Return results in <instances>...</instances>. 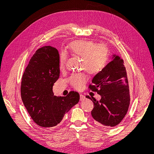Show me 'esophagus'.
<instances>
[{
	"label": "esophagus",
	"instance_id": "esophagus-1",
	"mask_svg": "<svg viewBox=\"0 0 154 154\" xmlns=\"http://www.w3.org/2000/svg\"><path fill=\"white\" fill-rule=\"evenodd\" d=\"M85 97L83 94L80 95V100H84L85 99Z\"/></svg>",
	"mask_w": 154,
	"mask_h": 154
}]
</instances>
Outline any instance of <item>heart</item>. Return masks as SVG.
Masks as SVG:
<instances>
[{"label":"heart","mask_w":154,"mask_h":154,"mask_svg":"<svg viewBox=\"0 0 154 154\" xmlns=\"http://www.w3.org/2000/svg\"><path fill=\"white\" fill-rule=\"evenodd\" d=\"M69 51L72 55L82 57V68L91 75L99 74L106 67L109 59V52L106 45H97L91 40H79L73 42L69 45ZM67 59L66 53L62 52L59 57L60 70L66 67ZM86 80L87 75L84 73L72 74L69 78L71 85L77 89L82 87Z\"/></svg>","instance_id":"1"}]
</instances>
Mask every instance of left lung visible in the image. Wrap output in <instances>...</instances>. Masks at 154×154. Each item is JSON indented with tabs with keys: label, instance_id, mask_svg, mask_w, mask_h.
<instances>
[{
	"label": "left lung",
	"instance_id": "obj_1",
	"mask_svg": "<svg viewBox=\"0 0 154 154\" xmlns=\"http://www.w3.org/2000/svg\"><path fill=\"white\" fill-rule=\"evenodd\" d=\"M113 60L98 74L88 88L101 96L99 101L86 96L94 103L91 114L95 122L106 127L118 125L125 116L130 105V92L124 60L114 55Z\"/></svg>",
	"mask_w": 154,
	"mask_h": 154
}]
</instances>
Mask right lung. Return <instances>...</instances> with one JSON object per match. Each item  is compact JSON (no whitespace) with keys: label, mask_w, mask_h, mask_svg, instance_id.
<instances>
[{"label":"right lung","mask_w":154,"mask_h":154,"mask_svg":"<svg viewBox=\"0 0 154 154\" xmlns=\"http://www.w3.org/2000/svg\"><path fill=\"white\" fill-rule=\"evenodd\" d=\"M59 54L55 48L44 46L32 57L22 78L20 93L24 106L38 125L56 126L65 114L77 104L79 94L70 91L66 97L54 95L52 88L60 75Z\"/></svg>","instance_id":"1"}]
</instances>
